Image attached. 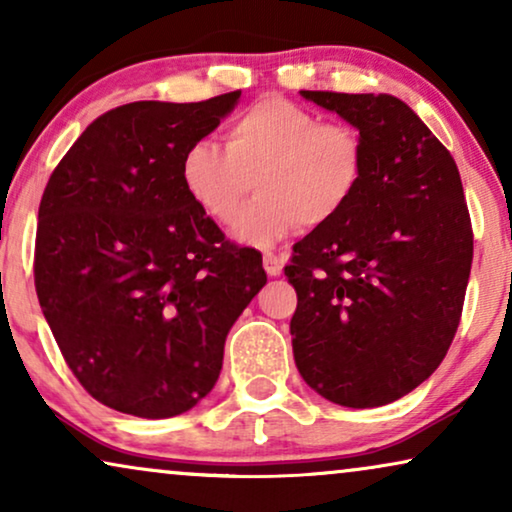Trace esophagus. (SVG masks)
Listing matches in <instances>:
<instances>
[{
	"label": "esophagus",
	"instance_id": "obj_1",
	"mask_svg": "<svg viewBox=\"0 0 512 512\" xmlns=\"http://www.w3.org/2000/svg\"><path fill=\"white\" fill-rule=\"evenodd\" d=\"M263 268H265V272H268L270 277H279V275H282L284 263H282V258H279L277 254H272V251H268V254H263Z\"/></svg>",
	"mask_w": 512,
	"mask_h": 512
}]
</instances>
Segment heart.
<instances>
[{"label":"heart","instance_id":"heart-1","mask_svg":"<svg viewBox=\"0 0 512 512\" xmlns=\"http://www.w3.org/2000/svg\"><path fill=\"white\" fill-rule=\"evenodd\" d=\"M366 149L356 128L321 121L279 95L256 100L226 128V149L209 139L188 144L179 160L181 186L202 214L230 223L235 240L270 247L298 223L326 226L359 191Z\"/></svg>","mask_w":512,"mask_h":512}]
</instances>
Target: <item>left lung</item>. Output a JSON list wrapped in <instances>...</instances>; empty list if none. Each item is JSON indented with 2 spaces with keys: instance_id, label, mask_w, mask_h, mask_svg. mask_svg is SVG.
<instances>
[{
  "instance_id": "8db88e82",
  "label": "left lung",
  "mask_w": 512,
  "mask_h": 512,
  "mask_svg": "<svg viewBox=\"0 0 512 512\" xmlns=\"http://www.w3.org/2000/svg\"><path fill=\"white\" fill-rule=\"evenodd\" d=\"M363 139L359 191L293 247L284 275L298 373L328 401L377 408L410 394L459 328L473 228L457 163L394 95L300 90Z\"/></svg>"
}]
</instances>
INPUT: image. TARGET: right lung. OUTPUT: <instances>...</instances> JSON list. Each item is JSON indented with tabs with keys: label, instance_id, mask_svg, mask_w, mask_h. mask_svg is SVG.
<instances>
[{
	"label": "right lung",
	"instance_id": "right-lung-1",
	"mask_svg": "<svg viewBox=\"0 0 512 512\" xmlns=\"http://www.w3.org/2000/svg\"><path fill=\"white\" fill-rule=\"evenodd\" d=\"M242 90L205 102H130L95 118L48 179L34 286L81 387L125 415L165 419L219 380L223 345L268 277L181 186L188 144Z\"/></svg>",
	"mask_w": 512,
	"mask_h": 512
}]
</instances>
